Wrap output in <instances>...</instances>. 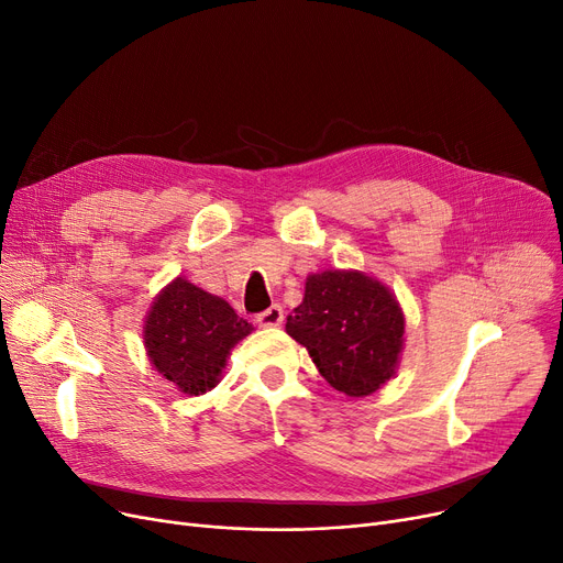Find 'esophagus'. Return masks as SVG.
<instances>
[{"label": "esophagus", "mask_w": 563, "mask_h": 563, "mask_svg": "<svg viewBox=\"0 0 563 563\" xmlns=\"http://www.w3.org/2000/svg\"><path fill=\"white\" fill-rule=\"evenodd\" d=\"M256 323L261 328H279L284 323V309L279 305H273L271 309H265L263 313L256 316Z\"/></svg>", "instance_id": "34e87169"}]
</instances>
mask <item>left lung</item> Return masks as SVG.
<instances>
[{"mask_svg":"<svg viewBox=\"0 0 563 563\" xmlns=\"http://www.w3.org/2000/svg\"><path fill=\"white\" fill-rule=\"evenodd\" d=\"M286 332L309 351L334 389L364 398L387 385L406 345V316L389 286L362 271H323L305 282V298Z\"/></svg>","mask_w":563,"mask_h":563,"instance_id":"obj_1","label":"left lung"}]
</instances>
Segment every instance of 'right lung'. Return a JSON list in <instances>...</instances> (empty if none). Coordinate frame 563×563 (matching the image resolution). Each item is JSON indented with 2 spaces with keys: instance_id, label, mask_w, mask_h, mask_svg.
<instances>
[{
  "instance_id": "right-lung-1",
  "label": "right lung",
  "mask_w": 563,
  "mask_h": 563,
  "mask_svg": "<svg viewBox=\"0 0 563 563\" xmlns=\"http://www.w3.org/2000/svg\"><path fill=\"white\" fill-rule=\"evenodd\" d=\"M254 332L220 296L185 277L157 292L144 318V347L153 368L187 396L218 387L231 347Z\"/></svg>"
}]
</instances>
